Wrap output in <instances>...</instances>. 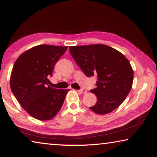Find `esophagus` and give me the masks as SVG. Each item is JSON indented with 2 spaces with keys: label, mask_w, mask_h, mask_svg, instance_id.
<instances>
[{
  "label": "esophagus",
  "mask_w": 157,
  "mask_h": 157,
  "mask_svg": "<svg viewBox=\"0 0 157 157\" xmlns=\"http://www.w3.org/2000/svg\"><path fill=\"white\" fill-rule=\"evenodd\" d=\"M79 93H81V94H85L86 93V90H85V89H80V90H79Z\"/></svg>",
  "instance_id": "obj_1"
}]
</instances>
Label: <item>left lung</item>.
<instances>
[{"instance_id":"obj_1","label":"left lung","mask_w":157,"mask_h":157,"mask_svg":"<svg viewBox=\"0 0 157 157\" xmlns=\"http://www.w3.org/2000/svg\"><path fill=\"white\" fill-rule=\"evenodd\" d=\"M69 50L85 75L98 77L97 87L91 90L98 101L90 109L100 115L115 110L132 87L134 71L128 59L104 44L70 46Z\"/></svg>"}]
</instances>
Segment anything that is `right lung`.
Masks as SVG:
<instances>
[{
	"mask_svg": "<svg viewBox=\"0 0 157 157\" xmlns=\"http://www.w3.org/2000/svg\"><path fill=\"white\" fill-rule=\"evenodd\" d=\"M68 46L39 45L17 58L10 75V88L19 104L33 118L48 121L62 108L68 89L50 87L48 77Z\"/></svg>",
	"mask_w": 157,
	"mask_h": 157,
	"instance_id": "1",
	"label": "right lung"
}]
</instances>
